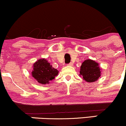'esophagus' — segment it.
Listing matches in <instances>:
<instances>
[{
    "mask_svg": "<svg viewBox=\"0 0 126 126\" xmlns=\"http://www.w3.org/2000/svg\"><path fill=\"white\" fill-rule=\"evenodd\" d=\"M68 66H73V63H69V64H68Z\"/></svg>",
    "mask_w": 126,
    "mask_h": 126,
    "instance_id": "obj_1",
    "label": "esophagus"
}]
</instances>
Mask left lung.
Instances as JSON below:
<instances>
[{
  "label": "left lung",
  "mask_w": 126,
  "mask_h": 126,
  "mask_svg": "<svg viewBox=\"0 0 126 126\" xmlns=\"http://www.w3.org/2000/svg\"><path fill=\"white\" fill-rule=\"evenodd\" d=\"M101 69L96 61L87 59L84 60L80 67L79 76L87 82L96 81L101 75Z\"/></svg>",
  "instance_id": "1"
}]
</instances>
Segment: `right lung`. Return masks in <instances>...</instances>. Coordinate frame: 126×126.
Returning <instances> with one entry per match:
<instances>
[{
    "mask_svg": "<svg viewBox=\"0 0 126 126\" xmlns=\"http://www.w3.org/2000/svg\"><path fill=\"white\" fill-rule=\"evenodd\" d=\"M32 75L38 82L42 84H49L59 74V70L52 67L45 59H39L33 65Z\"/></svg>",
    "mask_w": 126,
    "mask_h": 126,
    "instance_id": "obj_1",
    "label": "right lung"
}]
</instances>
